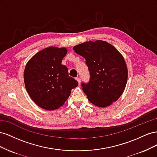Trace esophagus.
<instances>
[{
	"instance_id": "34e87169",
	"label": "esophagus",
	"mask_w": 157,
	"mask_h": 157,
	"mask_svg": "<svg viewBox=\"0 0 157 157\" xmlns=\"http://www.w3.org/2000/svg\"><path fill=\"white\" fill-rule=\"evenodd\" d=\"M76 80H77L78 84H80V77H77V78H76Z\"/></svg>"
}]
</instances>
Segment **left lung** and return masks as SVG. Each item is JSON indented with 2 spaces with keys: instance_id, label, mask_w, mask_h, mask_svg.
Wrapping results in <instances>:
<instances>
[{
  "instance_id": "1",
  "label": "left lung",
  "mask_w": 157,
  "mask_h": 157,
  "mask_svg": "<svg viewBox=\"0 0 157 157\" xmlns=\"http://www.w3.org/2000/svg\"><path fill=\"white\" fill-rule=\"evenodd\" d=\"M73 50L85 59L88 67L89 81L81 84L88 100L100 107L116 101L124 92L128 78L126 62L119 52L103 40L84 42Z\"/></svg>"
}]
</instances>
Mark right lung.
Here are the masks:
<instances>
[{
    "label": "right lung",
    "instance_id": "obj_1",
    "mask_svg": "<svg viewBox=\"0 0 157 157\" xmlns=\"http://www.w3.org/2000/svg\"><path fill=\"white\" fill-rule=\"evenodd\" d=\"M67 50L48 47L36 54L28 61L24 82L29 96L38 106L46 110L61 107L78 83L69 76L68 69L61 64Z\"/></svg>",
    "mask_w": 157,
    "mask_h": 157
}]
</instances>
